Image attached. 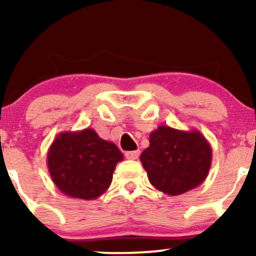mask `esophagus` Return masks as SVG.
<instances>
[{
	"label": "esophagus",
	"instance_id": "obj_1",
	"mask_svg": "<svg viewBox=\"0 0 256 256\" xmlns=\"http://www.w3.org/2000/svg\"><path fill=\"white\" fill-rule=\"evenodd\" d=\"M125 156L128 160H136V158L140 156V150H132V152H126Z\"/></svg>",
	"mask_w": 256,
	"mask_h": 256
}]
</instances>
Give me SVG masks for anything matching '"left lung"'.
I'll use <instances>...</instances> for the list:
<instances>
[{
    "label": "left lung",
    "mask_w": 256,
    "mask_h": 256,
    "mask_svg": "<svg viewBox=\"0 0 256 256\" xmlns=\"http://www.w3.org/2000/svg\"><path fill=\"white\" fill-rule=\"evenodd\" d=\"M140 160L152 186L177 196L204 183L212 165V148L198 130L161 125L150 134Z\"/></svg>",
    "instance_id": "1"
}]
</instances>
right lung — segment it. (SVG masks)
<instances>
[{
    "label": "right lung",
    "mask_w": 256,
    "mask_h": 256,
    "mask_svg": "<svg viewBox=\"0 0 256 256\" xmlns=\"http://www.w3.org/2000/svg\"><path fill=\"white\" fill-rule=\"evenodd\" d=\"M122 158L118 146L89 128L60 132L49 146L46 164L61 192L73 198L96 200L110 188Z\"/></svg>",
    "instance_id": "obj_1"
}]
</instances>
